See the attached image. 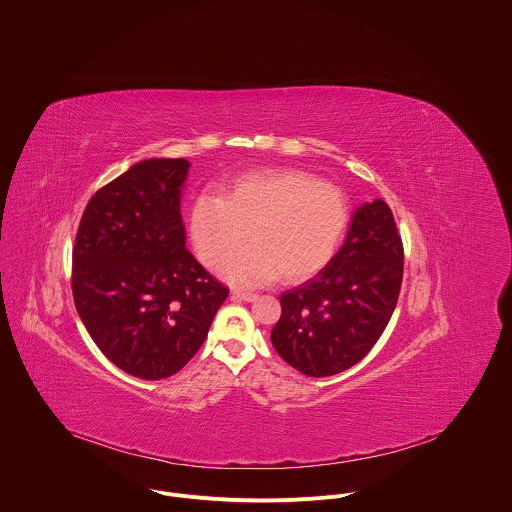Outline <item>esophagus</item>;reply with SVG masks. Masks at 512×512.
<instances>
[{
    "mask_svg": "<svg viewBox=\"0 0 512 512\" xmlns=\"http://www.w3.org/2000/svg\"><path fill=\"white\" fill-rule=\"evenodd\" d=\"M232 299H240V301H256L258 295L252 292H242V290H232Z\"/></svg>",
    "mask_w": 512,
    "mask_h": 512,
    "instance_id": "obj_1",
    "label": "esophagus"
}]
</instances>
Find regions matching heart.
Segmentation results:
<instances>
[{"mask_svg": "<svg viewBox=\"0 0 512 512\" xmlns=\"http://www.w3.org/2000/svg\"><path fill=\"white\" fill-rule=\"evenodd\" d=\"M347 222V197L337 185L278 169L242 175L220 197L201 195L189 213V236L201 264L219 268L248 232L252 244L224 266L226 280L254 286L280 276L295 284L329 264Z\"/></svg>", "mask_w": 512, "mask_h": 512, "instance_id": "1", "label": "heart"}]
</instances>
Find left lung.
Here are the masks:
<instances>
[{"mask_svg": "<svg viewBox=\"0 0 512 512\" xmlns=\"http://www.w3.org/2000/svg\"><path fill=\"white\" fill-rule=\"evenodd\" d=\"M404 248L382 199L361 205L341 250L305 284L280 295L272 329L278 355L307 376H333L359 361L386 329L402 286Z\"/></svg>", "mask_w": 512, "mask_h": 512, "instance_id": "left-lung-1", "label": "left lung"}]
</instances>
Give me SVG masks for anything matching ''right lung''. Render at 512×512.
Wrapping results in <instances>:
<instances>
[{
	"mask_svg": "<svg viewBox=\"0 0 512 512\" xmlns=\"http://www.w3.org/2000/svg\"><path fill=\"white\" fill-rule=\"evenodd\" d=\"M183 157L132 165L88 201L73 248L76 311L104 357L159 380L207 339L228 288L187 250Z\"/></svg>",
	"mask_w": 512,
	"mask_h": 512,
	"instance_id": "obj_1",
	"label": "right lung"
}]
</instances>
